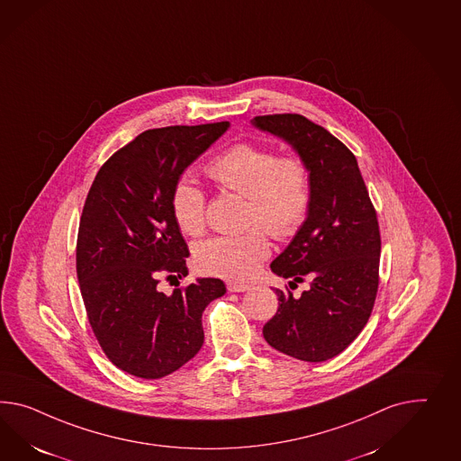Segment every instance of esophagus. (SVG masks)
Returning <instances> with one entry per match:
<instances>
[{"label":"esophagus","mask_w":461,"mask_h":461,"mask_svg":"<svg viewBox=\"0 0 461 461\" xmlns=\"http://www.w3.org/2000/svg\"><path fill=\"white\" fill-rule=\"evenodd\" d=\"M248 284L227 283V291H229V293H244V291H248Z\"/></svg>","instance_id":"esophagus-1"}]
</instances>
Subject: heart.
I'll use <instances>...</instances> for the list:
<instances>
[{"mask_svg": "<svg viewBox=\"0 0 461 461\" xmlns=\"http://www.w3.org/2000/svg\"><path fill=\"white\" fill-rule=\"evenodd\" d=\"M207 176L229 192L248 199L246 225L239 236H215L195 249L202 272L246 283L269 256V242L260 226L277 240L291 239L306 222L311 207V177L303 158L277 157L266 147L236 143L207 166ZM205 194L189 178L172 189V215L182 232L199 236L205 227Z\"/></svg>", "mask_w": 461, "mask_h": 461, "instance_id": "obj_1", "label": "heart"}]
</instances>
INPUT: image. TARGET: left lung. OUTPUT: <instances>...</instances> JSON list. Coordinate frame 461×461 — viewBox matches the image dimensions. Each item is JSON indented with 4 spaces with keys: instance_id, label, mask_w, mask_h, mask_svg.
Here are the masks:
<instances>
[{
    "instance_id": "1",
    "label": "left lung",
    "mask_w": 461,
    "mask_h": 461,
    "mask_svg": "<svg viewBox=\"0 0 461 461\" xmlns=\"http://www.w3.org/2000/svg\"><path fill=\"white\" fill-rule=\"evenodd\" d=\"M256 129L289 143L311 177L306 222L272 260L274 274L309 281L299 297L276 289L279 307L262 334L274 349L321 363L342 353L366 326L378 293V219L353 152L297 113L264 115Z\"/></svg>"
}]
</instances>
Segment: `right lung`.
<instances>
[{
    "mask_svg": "<svg viewBox=\"0 0 461 461\" xmlns=\"http://www.w3.org/2000/svg\"><path fill=\"white\" fill-rule=\"evenodd\" d=\"M229 127L219 122L145 131L106 160L86 195L77 240L86 316L106 357L137 378H164L197 355L202 312L225 294V284L213 277L170 295L157 285L160 274H189L172 189Z\"/></svg>",
    "mask_w": 461,
    "mask_h": 461,
    "instance_id": "1",
    "label": "right lung"
}]
</instances>
